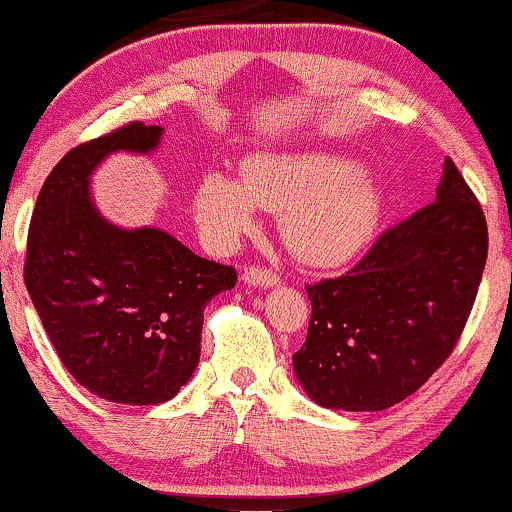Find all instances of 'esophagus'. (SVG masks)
<instances>
[{"label":"esophagus","mask_w":512,"mask_h":512,"mask_svg":"<svg viewBox=\"0 0 512 512\" xmlns=\"http://www.w3.org/2000/svg\"><path fill=\"white\" fill-rule=\"evenodd\" d=\"M243 281L248 286H276L279 284V274L272 272L269 267H248L243 272Z\"/></svg>","instance_id":"obj_1"}]
</instances>
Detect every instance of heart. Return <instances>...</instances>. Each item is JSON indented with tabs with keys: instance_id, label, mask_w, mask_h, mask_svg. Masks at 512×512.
<instances>
[{
	"instance_id": "obj_1",
	"label": "heart",
	"mask_w": 512,
	"mask_h": 512,
	"mask_svg": "<svg viewBox=\"0 0 512 512\" xmlns=\"http://www.w3.org/2000/svg\"><path fill=\"white\" fill-rule=\"evenodd\" d=\"M255 207L281 214V236L303 262L332 267L356 257L378 231L383 195L361 161L330 151L257 154L240 182L209 173L195 192L197 221L216 243L252 231Z\"/></svg>"
}]
</instances>
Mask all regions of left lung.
Masks as SVG:
<instances>
[{
    "instance_id": "1",
    "label": "left lung",
    "mask_w": 512,
    "mask_h": 512,
    "mask_svg": "<svg viewBox=\"0 0 512 512\" xmlns=\"http://www.w3.org/2000/svg\"><path fill=\"white\" fill-rule=\"evenodd\" d=\"M489 255L477 195L445 161L436 202L395 223L349 272L308 284L310 325L293 370L320 407L380 411L448 361Z\"/></svg>"
}]
</instances>
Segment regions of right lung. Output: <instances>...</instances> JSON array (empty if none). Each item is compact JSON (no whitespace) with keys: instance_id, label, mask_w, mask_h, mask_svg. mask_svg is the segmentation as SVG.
<instances>
[{"instance_id":"1","label":"right lung","mask_w":512,"mask_h":512,"mask_svg":"<svg viewBox=\"0 0 512 512\" xmlns=\"http://www.w3.org/2000/svg\"><path fill=\"white\" fill-rule=\"evenodd\" d=\"M161 127L127 125L74 146L40 187L23 281L64 368L117 404H161L199 361L204 305L236 267L204 260L158 228L122 231L98 214L88 175L110 151H151Z\"/></svg>"}]
</instances>
